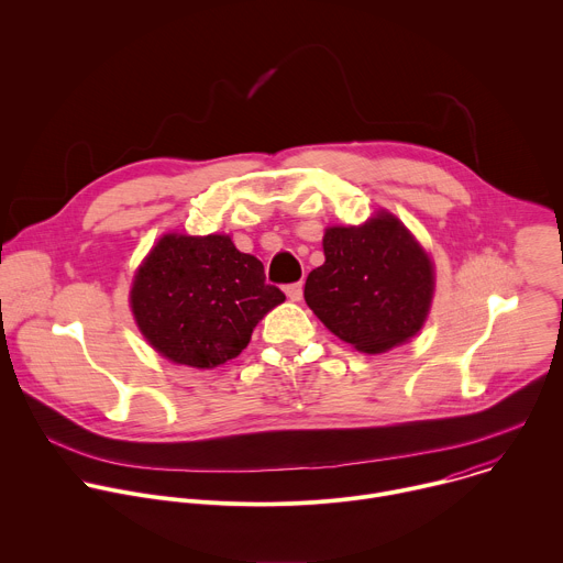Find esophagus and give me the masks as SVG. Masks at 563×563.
<instances>
[{
    "mask_svg": "<svg viewBox=\"0 0 563 563\" xmlns=\"http://www.w3.org/2000/svg\"><path fill=\"white\" fill-rule=\"evenodd\" d=\"M285 294H287V298H289V300L298 302V300L302 298V283H294V285H287V287H285Z\"/></svg>",
    "mask_w": 563,
    "mask_h": 563,
    "instance_id": "obj_1",
    "label": "esophagus"
}]
</instances>
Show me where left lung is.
Returning <instances> with one entry per match:
<instances>
[{
  "mask_svg": "<svg viewBox=\"0 0 563 563\" xmlns=\"http://www.w3.org/2000/svg\"><path fill=\"white\" fill-rule=\"evenodd\" d=\"M323 252L325 263L305 280V300L332 334L365 354H380L421 330L434 269L394 216L330 227Z\"/></svg>",
  "mask_w": 563,
  "mask_h": 563,
  "instance_id": "1",
  "label": "left lung"
}]
</instances>
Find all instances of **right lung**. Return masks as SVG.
Listing matches in <instances>:
<instances>
[{
	"instance_id": "obj_1",
	"label": "right lung",
	"mask_w": 563,
	"mask_h": 563,
	"mask_svg": "<svg viewBox=\"0 0 563 563\" xmlns=\"http://www.w3.org/2000/svg\"><path fill=\"white\" fill-rule=\"evenodd\" d=\"M285 294L229 235L169 233L135 274L131 307L144 339L174 363L211 369L243 352Z\"/></svg>"
}]
</instances>
